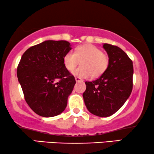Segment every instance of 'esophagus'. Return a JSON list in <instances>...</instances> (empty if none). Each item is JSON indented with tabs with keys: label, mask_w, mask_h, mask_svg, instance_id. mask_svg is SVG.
Returning a JSON list of instances; mask_svg holds the SVG:
<instances>
[{
	"label": "esophagus",
	"mask_w": 154,
	"mask_h": 154,
	"mask_svg": "<svg viewBox=\"0 0 154 154\" xmlns=\"http://www.w3.org/2000/svg\"><path fill=\"white\" fill-rule=\"evenodd\" d=\"M75 80L76 82H83V80L81 79V78H79V77H75Z\"/></svg>",
	"instance_id": "1"
}]
</instances>
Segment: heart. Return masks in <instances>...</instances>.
I'll return each mask as SVG.
<instances>
[{"instance_id": "1", "label": "heart", "mask_w": 154, "mask_h": 154, "mask_svg": "<svg viewBox=\"0 0 154 154\" xmlns=\"http://www.w3.org/2000/svg\"><path fill=\"white\" fill-rule=\"evenodd\" d=\"M81 61V66L73 71V75L81 78L98 77L106 71L109 57L99 48L92 45H81L64 55L63 63L69 71H73Z\"/></svg>"}]
</instances>
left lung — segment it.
I'll return each mask as SVG.
<instances>
[{"instance_id":"8db88e82","label":"left lung","mask_w":154,"mask_h":154,"mask_svg":"<svg viewBox=\"0 0 154 154\" xmlns=\"http://www.w3.org/2000/svg\"><path fill=\"white\" fill-rule=\"evenodd\" d=\"M109 57V65L100 77L85 82L86 90L83 97L90 112L106 117L118 111L132 91V61L117 46L103 44Z\"/></svg>"}]
</instances>
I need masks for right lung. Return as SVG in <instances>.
Masks as SVG:
<instances>
[{
  "mask_svg": "<svg viewBox=\"0 0 154 154\" xmlns=\"http://www.w3.org/2000/svg\"><path fill=\"white\" fill-rule=\"evenodd\" d=\"M71 49L67 41L47 40L22 56L18 81L27 103L39 116H57L66 107L75 80L65 67L63 57Z\"/></svg>",
  "mask_w": 154,
  "mask_h": 154,
  "instance_id": "right-lung-1",
  "label": "right lung"
}]
</instances>
